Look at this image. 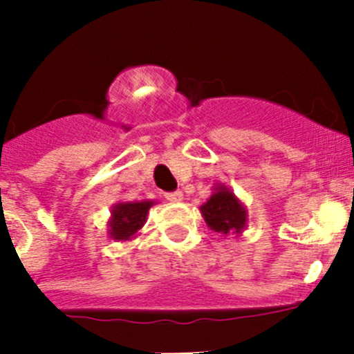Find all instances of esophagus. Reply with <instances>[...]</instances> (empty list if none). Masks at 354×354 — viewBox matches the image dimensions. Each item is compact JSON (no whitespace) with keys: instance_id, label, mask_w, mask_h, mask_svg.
<instances>
[{"instance_id":"obj_1","label":"esophagus","mask_w":354,"mask_h":354,"mask_svg":"<svg viewBox=\"0 0 354 354\" xmlns=\"http://www.w3.org/2000/svg\"><path fill=\"white\" fill-rule=\"evenodd\" d=\"M164 197H166V200H169V202H181L183 200V194L181 192H167V194H164Z\"/></svg>"}]
</instances>
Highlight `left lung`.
<instances>
[{"mask_svg": "<svg viewBox=\"0 0 354 354\" xmlns=\"http://www.w3.org/2000/svg\"><path fill=\"white\" fill-rule=\"evenodd\" d=\"M207 226L216 233L227 236L240 234L246 227V209L236 195L224 185H217L216 192L200 207Z\"/></svg>", "mask_w": 354, "mask_h": 354, "instance_id": "obj_1", "label": "left lung"}]
</instances>
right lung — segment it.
I'll return each mask as SVG.
<instances>
[{
	"mask_svg": "<svg viewBox=\"0 0 354 354\" xmlns=\"http://www.w3.org/2000/svg\"><path fill=\"white\" fill-rule=\"evenodd\" d=\"M154 205L152 200L145 202H121L111 210L109 236L116 241H127L135 238L147 221L149 209Z\"/></svg>",
	"mask_w": 354,
	"mask_h": 354,
	"instance_id": "1",
	"label": "right lung"
}]
</instances>
